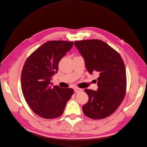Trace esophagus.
Segmentation results:
<instances>
[{"instance_id": "1", "label": "esophagus", "mask_w": 147, "mask_h": 147, "mask_svg": "<svg viewBox=\"0 0 147 147\" xmlns=\"http://www.w3.org/2000/svg\"><path fill=\"white\" fill-rule=\"evenodd\" d=\"M75 92H80L82 91V90L81 88H75Z\"/></svg>"}]
</instances>
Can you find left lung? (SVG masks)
Instances as JSON below:
<instances>
[{
	"label": "left lung",
	"mask_w": 147,
	"mask_h": 147,
	"mask_svg": "<svg viewBox=\"0 0 147 147\" xmlns=\"http://www.w3.org/2000/svg\"><path fill=\"white\" fill-rule=\"evenodd\" d=\"M74 45L83 56L88 72H97V91L85 89L88 102L82 107L84 114L100 119L113 113L124 98L126 74L119 53L105 42L97 39L75 41Z\"/></svg>",
	"instance_id": "8db88e82"
}]
</instances>
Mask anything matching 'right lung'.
Segmentation results:
<instances>
[{
    "label": "right lung",
    "instance_id": "add662e5",
    "mask_svg": "<svg viewBox=\"0 0 147 147\" xmlns=\"http://www.w3.org/2000/svg\"><path fill=\"white\" fill-rule=\"evenodd\" d=\"M73 45V42H47L25 62L21 77L22 91L30 108L39 117L45 119L60 117L74 94L72 88L52 86L51 83L60 60Z\"/></svg>",
    "mask_w": 147,
    "mask_h": 147
}]
</instances>
